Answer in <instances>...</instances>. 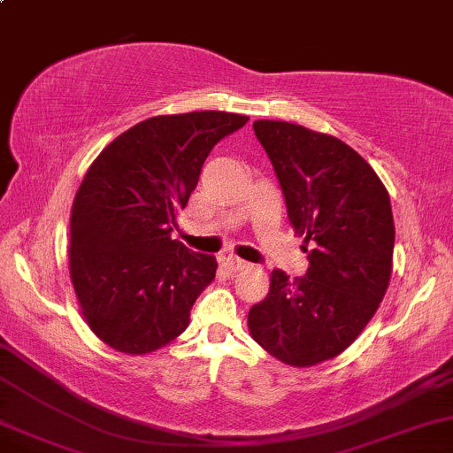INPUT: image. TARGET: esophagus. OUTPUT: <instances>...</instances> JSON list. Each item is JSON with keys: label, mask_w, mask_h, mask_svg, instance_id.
Wrapping results in <instances>:
<instances>
[{"label": "esophagus", "mask_w": 453, "mask_h": 453, "mask_svg": "<svg viewBox=\"0 0 453 453\" xmlns=\"http://www.w3.org/2000/svg\"><path fill=\"white\" fill-rule=\"evenodd\" d=\"M222 262H225L226 269L231 271H243V269H250V262L239 258V256H233V254H226L225 258H222Z\"/></svg>", "instance_id": "1"}]
</instances>
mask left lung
<instances>
[{
	"mask_svg": "<svg viewBox=\"0 0 453 453\" xmlns=\"http://www.w3.org/2000/svg\"><path fill=\"white\" fill-rule=\"evenodd\" d=\"M254 132L311 250L306 275L273 271L248 326L279 361L315 365L353 344L382 303L395 248L390 199L372 165L338 138L269 119L254 121Z\"/></svg>",
	"mask_w": 453,
	"mask_h": 453,
	"instance_id": "obj_1",
	"label": "left lung"
}]
</instances>
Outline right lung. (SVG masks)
I'll list each match as a JSON object with an SVG mask.
<instances>
[{
	"mask_svg": "<svg viewBox=\"0 0 453 453\" xmlns=\"http://www.w3.org/2000/svg\"><path fill=\"white\" fill-rule=\"evenodd\" d=\"M250 117L195 111L144 119L117 136L83 178L71 211V281L88 326L142 355L187 329L216 277L214 256L172 237L201 167Z\"/></svg>",
	"mask_w": 453,
	"mask_h": 453,
	"instance_id": "add662e5",
	"label": "right lung"
}]
</instances>
